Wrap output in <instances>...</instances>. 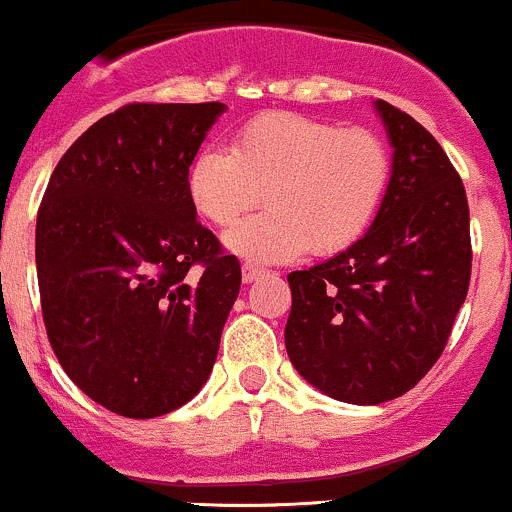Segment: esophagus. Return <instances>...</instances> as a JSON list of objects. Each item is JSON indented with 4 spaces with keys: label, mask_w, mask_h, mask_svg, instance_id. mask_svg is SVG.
Wrapping results in <instances>:
<instances>
[{
    "label": "esophagus",
    "mask_w": 512,
    "mask_h": 512,
    "mask_svg": "<svg viewBox=\"0 0 512 512\" xmlns=\"http://www.w3.org/2000/svg\"><path fill=\"white\" fill-rule=\"evenodd\" d=\"M258 276H263V268L244 263V268H241V278H244V283H254Z\"/></svg>",
    "instance_id": "obj_1"
}]
</instances>
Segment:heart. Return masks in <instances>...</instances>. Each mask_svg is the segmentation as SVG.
<instances>
[{
	"label": "heart",
	"instance_id": "heart-1",
	"mask_svg": "<svg viewBox=\"0 0 512 512\" xmlns=\"http://www.w3.org/2000/svg\"><path fill=\"white\" fill-rule=\"evenodd\" d=\"M393 156L368 129L273 111L246 121L231 149H204L186 176L189 201L214 226L236 224L261 199L266 211L226 234L251 261L331 256L356 244L386 201Z\"/></svg>",
	"mask_w": 512,
	"mask_h": 512
}]
</instances>
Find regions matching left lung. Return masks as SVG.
Listing matches in <instances>:
<instances>
[{
    "instance_id": "1",
    "label": "left lung",
    "mask_w": 512,
    "mask_h": 512,
    "mask_svg": "<svg viewBox=\"0 0 512 512\" xmlns=\"http://www.w3.org/2000/svg\"><path fill=\"white\" fill-rule=\"evenodd\" d=\"M393 179L363 239L288 273L286 351L326 396L376 406L435 366L470 286V211L445 151L411 114L378 99Z\"/></svg>"
}]
</instances>
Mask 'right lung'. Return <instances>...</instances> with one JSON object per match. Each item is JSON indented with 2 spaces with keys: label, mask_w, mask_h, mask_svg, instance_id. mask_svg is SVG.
<instances>
[{
  "label": "right lung",
  "mask_w": 512,
  "mask_h": 512,
  "mask_svg": "<svg viewBox=\"0 0 512 512\" xmlns=\"http://www.w3.org/2000/svg\"><path fill=\"white\" fill-rule=\"evenodd\" d=\"M224 111L126 104L59 159L37 214V278L54 356L126 418L189 403L209 378L241 266L196 221L186 176Z\"/></svg>",
  "instance_id": "add662e5"
}]
</instances>
